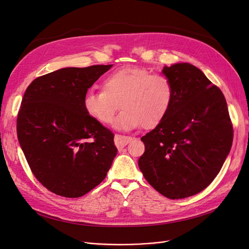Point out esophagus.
<instances>
[{"mask_svg": "<svg viewBox=\"0 0 249 249\" xmlns=\"http://www.w3.org/2000/svg\"><path fill=\"white\" fill-rule=\"evenodd\" d=\"M131 140H132L131 137L123 136V135H115V137H114V142H115V145L117 146V148L124 147L127 143L131 142Z\"/></svg>", "mask_w": 249, "mask_h": 249, "instance_id": "esophagus-1", "label": "esophagus"}]
</instances>
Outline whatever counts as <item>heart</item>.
<instances>
[{"label": "heart", "mask_w": 249, "mask_h": 249, "mask_svg": "<svg viewBox=\"0 0 249 249\" xmlns=\"http://www.w3.org/2000/svg\"><path fill=\"white\" fill-rule=\"evenodd\" d=\"M171 81L142 67H124L104 80L103 89L89 90L83 106L89 117L102 124L112 123L116 111L117 130L131 131L139 125L153 129L166 117L173 102Z\"/></svg>", "instance_id": "1"}]
</instances>
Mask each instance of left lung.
I'll return each mask as SVG.
<instances>
[{"label": "left lung", "mask_w": 249, "mask_h": 249, "mask_svg": "<svg viewBox=\"0 0 249 249\" xmlns=\"http://www.w3.org/2000/svg\"><path fill=\"white\" fill-rule=\"evenodd\" d=\"M173 102L162 122L141 140L138 165L145 179L170 199L192 196L219 173L232 143V125L221 90L190 63L164 66Z\"/></svg>", "instance_id": "obj_1"}]
</instances>
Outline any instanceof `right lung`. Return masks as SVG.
<instances>
[{"mask_svg":"<svg viewBox=\"0 0 249 249\" xmlns=\"http://www.w3.org/2000/svg\"><path fill=\"white\" fill-rule=\"evenodd\" d=\"M113 64L65 67L35 79L18 116V138L35 178L64 197H80L106 178L114 135L83 106L88 88Z\"/></svg>","mask_w":249,"mask_h":249,"instance_id":"right-lung-1","label":"right lung"}]
</instances>
